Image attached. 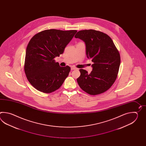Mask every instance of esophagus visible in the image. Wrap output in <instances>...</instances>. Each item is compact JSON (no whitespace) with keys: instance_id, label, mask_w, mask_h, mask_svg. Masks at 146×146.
Wrapping results in <instances>:
<instances>
[{"instance_id":"1","label":"esophagus","mask_w":146,"mask_h":146,"mask_svg":"<svg viewBox=\"0 0 146 146\" xmlns=\"http://www.w3.org/2000/svg\"><path fill=\"white\" fill-rule=\"evenodd\" d=\"M77 69V68H76V67H73V66L71 67V70H76V69Z\"/></svg>"}]
</instances>
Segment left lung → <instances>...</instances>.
Returning <instances> with one entry per match:
<instances>
[{
  "mask_svg": "<svg viewBox=\"0 0 146 146\" xmlns=\"http://www.w3.org/2000/svg\"><path fill=\"white\" fill-rule=\"evenodd\" d=\"M74 37L85 43L87 58L93 62L90 74L79 70L80 76L77 79L79 87L90 95L106 92L116 80L121 63L115 44L109 35L94 30H81Z\"/></svg>",
  "mask_w": 146,
  "mask_h": 146,
  "instance_id": "left-lung-1",
  "label": "left lung"
}]
</instances>
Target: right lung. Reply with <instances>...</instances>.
I'll return each mask as SVG.
<instances>
[{
	"instance_id": "obj_1",
	"label": "right lung",
	"mask_w": 146,
	"mask_h": 146,
	"mask_svg": "<svg viewBox=\"0 0 146 146\" xmlns=\"http://www.w3.org/2000/svg\"><path fill=\"white\" fill-rule=\"evenodd\" d=\"M77 32L46 30L30 40L26 50L24 69L28 81L36 89L48 93L61 87L70 67H60L54 58L62 54Z\"/></svg>"
}]
</instances>
